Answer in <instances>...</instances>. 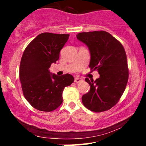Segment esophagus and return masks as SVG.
<instances>
[{
	"mask_svg": "<svg viewBox=\"0 0 146 146\" xmlns=\"http://www.w3.org/2000/svg\"><path fill=\"white\" fill-rule=\"evenodd\" d=\"M82 81H83V80L82 78H79V77H75V82L79 83V82H82Z\"/></svg>",
	"mask_w": 146,
	"mask_h": 146,
	"instance_id": "34e87169",
	"label": "esophagus"
}]
</instances>
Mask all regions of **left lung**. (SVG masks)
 Wrapping results in <instances>:
<instances>
[{
  "mask_svg": "<svg viewBox=\"0 0 146 146\" xmlns=\"http://www.w3.org/2000/svg\"><path fill=\"white\" fill-rule=\"evenodd\" d=\"M76 36L89 49V67L98 70L100 75L95 81L85 79L90 89L82 98L83 104L96 113L109 110L121 98L128 83V68L124 48L104 31L79 33Z\"/></svg>",
  "mask_w": 146,
  "mask_h": 146,
  "instance_id": "left-lung-1",
  "label": "left lung"
}]
</instances>
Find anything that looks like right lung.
<instances>
[{"mask_svg": "<svg viewBox=\"0 0 146 146\" xmlns=\"http://www.w3.org/2000/svg\"><path fill=\"white\" fill-rule=\"evenodd\" d=\"M68 34L42 33L25 48L20 64L19 76L25 99L34 108L44 112L56 110L62 103V92L74 82L71 75L58 76L49 71L56 63Z\"/></svg>", "mask_w": 146, "mask_h": 146, "instance_id": "add662e5", "label": "right lung"}]
</instances>
